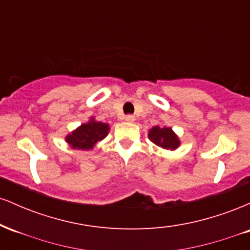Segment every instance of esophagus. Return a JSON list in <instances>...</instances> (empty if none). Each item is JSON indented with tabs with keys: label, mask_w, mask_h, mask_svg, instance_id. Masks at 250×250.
Instances as JSON below:
<instances>
[{
	"label": "esophagus",
	"mask_w": 250,
	"mask_h": 250,
	"mask_svg": "<svg viewBox=\"0 0 250 250\" xmlns=\"http://www.w3.org/2000/svg\"><path fill=\"white\" fill-rule=\"evenodd\" d=\"M125 120L127 122H134L135 121V116L134 115H127L125 117Z\"/></svg>",
	"instance_id": "1"
}]
</instances>
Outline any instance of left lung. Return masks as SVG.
Segmentation results:
<instances>
[{
  "label": "left lung",
  "instance_id": "1",
  "mask_svg": "<svg viewBox=\"0 0 250 250\" xmlns=\"http://www.w3.org/2000/svg\"><path fill=\"white\" fill-rule=\"evenodd\" d=\"M149 140L156 146L163 149L175 150L180 146V140L173 129L169 127H159L155 125L149 130Z\"/></svg>",
  "mask_w": 250,
  "mask_h": 250
}]
</instances>
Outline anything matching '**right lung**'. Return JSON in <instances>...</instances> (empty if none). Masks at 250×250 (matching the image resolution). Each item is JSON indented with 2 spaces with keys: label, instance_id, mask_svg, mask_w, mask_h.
Listing matches in <instances>:
<instances>
[{
  "label": "right lung",
  "instance_id": "1",
  "mask_svg": "<svg viewBox=\"0 0 250 250\" xmlns=\"http://www.w3.org/2000/svg\"><path fill=\"white\" fill-rule=\"evenodd\" d=\"M109 125L95 121L91 117L90 121L83 123L73 133L67 135L65 141L73 149L79 150H90L99 141H102L108 135Z\"/></svg>",
  "mask_w": 250,
  "mask_h": 250
}]
</instances>
